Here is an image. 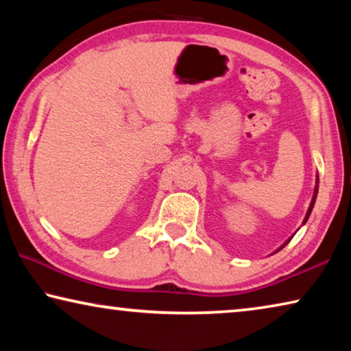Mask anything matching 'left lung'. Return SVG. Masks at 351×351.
<instances>
[{
  "label": "left lung",
  "instance_id": "8db88e82",
  "mask_svg": "<svg viewBox=\"0 0 351 351\" xmlns=\"http://www.w3.org/2000/svg\"><path fill=\"white\" fill-rule=\"evenodd\" d=\"M319 181V180H317ZM316 195H317V186H316V189H314V197H313V201H311V204H310V209H308V212H306V217H305V221L304 223H306V219H308V217H310V213H311V210H313V206H314V201H316ZM285 245H287V243H285ZM283 245V246H285ZM282 246V247H283Z\"/></svg>",
  "mask_w": 351,
  "mask_h": 351
}]
</instances>
